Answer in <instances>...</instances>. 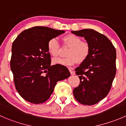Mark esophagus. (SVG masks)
<instances>
[{
  "mask_svg": "<svg viewBox=\"0 0 126 126\" xmlns=\"http://www.w3.org/2000/svg\"><path fill=\"white\" fill-rule=\"evenodd\" d=\"M69 71H70V74H71L72 75H74V74H75V72H74L73 71V70H72V69H70V68H69Z\"/></svg>",
  "mask_w": 126,
  "mask_h": 126,
  "instance_id": "esophagus-1",
  "label": "esophagus"
}]
</instances>
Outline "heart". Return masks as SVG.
Returning <instances> with one entry per match:
<instances>
[{"instance_id": "1", "label": "heart", "mask_w": 126, "mask_h": 126, "mask_svg": "<svg viewBox=\"0 0 126 126\" xmlns=\"http://www.w3.org/2000/svg\"><path fill=\"white\" fill-rule=\"evenodd\" d=\"M63 44L69 47L65 58H56L53 59L54 64L70 66L76 63L81 64L85 62L89 56L90 48L88 43L82 41L80 37L74 34H69L62 38ZM47 50L53 57L59 54L60 46L56 38H52L47 43Z\"/></svg>"}]
</instances>
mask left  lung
I'll use <instances>...</instances> for the list:
<instances>
[{
    "label": "left lung",
    "instance_id": "left-lung-1",
    "mask_svg": "<svg viewBox=\"0 0 126 126\" xmlns=\"http://www.w3.org/2000/svg\"><path fill=\"white\" fill-rule=\"evenodd\" d=\"M72 33L83 37L90 48L87 59L75 69L80 82L73 93L82 105H93L105 98L111 89L116 73V49L106 36L94 30Z\"/></svg>",
    "mask_w": 126,
    "mask_h": 126
}]
</instances>
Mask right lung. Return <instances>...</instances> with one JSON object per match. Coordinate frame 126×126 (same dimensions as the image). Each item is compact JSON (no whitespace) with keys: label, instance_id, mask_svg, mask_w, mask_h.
I'll return each instance as SVG.
<instances>
[{"label":"right lung","instance_id":"right-lung-1","mask_svg":"<svg viewBox=\"0 0 126 126\" xmlns=\"http://www.w3.org/2000/svg\"><path fill=\"white\" fill-rule=\"evenodd\" d=\"M65 33L46 26H34L24 30L12 47L10 68L15 88L26 101L33 104L47 101L57 82L70 77L64 65H51L47 43Z\"/></svg>","mask_w":126,"mask_h":126}]
</instances>
